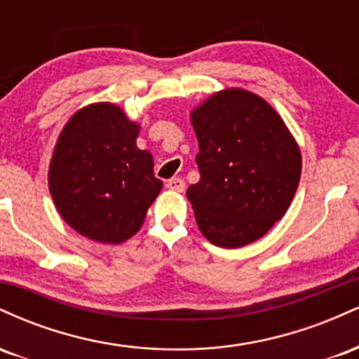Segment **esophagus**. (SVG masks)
<instances>
[{
    "label": "esophagus",
    "instance_id": "1",
    "mask_svg": "<svg viewBox=\"0 0 359 359\" xmlns=\"http://www.w3.org/2000/svg\"><path fill=\"white\" fill-rule=\"evenodd\" d=\"M167 187L170 189V191H174V192H184V189H185V182L182 179H179V177H175V179H170L167 182Z\"/></svg>",
    "mask_w": 359,
    "mask_h": 359
}]
</instances>
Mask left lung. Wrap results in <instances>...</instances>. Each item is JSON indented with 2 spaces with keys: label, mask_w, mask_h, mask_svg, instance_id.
<instances>
[{
  "label": "left lung",
  "mask_w": 359,
  "mask_h": 359,
  "mask_svg": "<svg viewBox=\"0 0 359 359\" xmlns=\"http://www.w3.org/2000/svg\"><path fill=\"white\" fill-rule=\"evenodd\" d=\"M201 179L187 189L201 233L221 248L259 240L282 219L302 172L299 143L258 94L228 88L191 111Z\"/></svg>",
  "instance_id": "obj_1"
}]
</instances>
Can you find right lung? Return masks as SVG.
Wrapping results in <instances>:
<instances>
[{"instance_id":"right-lung-1","label":"right lung","mask_w":359,"mask_h":359,"mask_svg":"<svg viewBox=\"0 0 359 359\" xmlns=\"http://www.w3.org/2000/svg\"><path fill=\"white\" fill-rule=\"evenodd\" d=\"M138 133V123L113 102L84 106L62 128L48 191L74 231L108 245L140 231L163 184L150 151L137 147Z\"/></svg>"}]
</instances>
